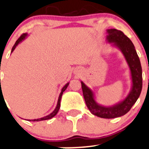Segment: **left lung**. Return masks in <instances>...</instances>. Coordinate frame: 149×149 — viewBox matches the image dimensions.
Wrapping results in <instances>:
<instances>
[{
    "mask_svg": "<svg viewBox=\"0 0 149 149\" xmlns=\"http://www.w3.org/2000/svg\"><path fill=\"white\" fill-rule=\"evenodd\" d=\"M106 33L107 42L122 52L128 64L131 72V90L123 100L111 106H105L96 102L95 93L92 89L82 81H81V84L86 105L92 114L109 119L124 116L136 103L142 90V68L134 45L129 38L121 31L116 29H107Z\"/></svg>",
    "mask_w": 149,
    "mask_h": 149,
    "instance_id": "obj_1",
    "label": "left lung"
}]
</instances>
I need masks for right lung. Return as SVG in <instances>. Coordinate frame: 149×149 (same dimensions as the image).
I'll return each instance as SVG.
<instances>
[{"label":"right lung","mask_w":149,"mask_h":149,"mask_svg":"<svg viewBox=\"0 0 149 149\" xmlns=\"http://www.w3.org/2000/svg\"><path fill=\"white\" fill-rule=\"evenodd\" d=\"M29 36V34L27 33H24V34L21 35V36H20L19 39H18L17 41H16V43H15V44L13 45V48H12V50H11V53L14 51V49H16V47H17L18 44H20V43L21 42V41H23L24 40V39H26V38L27 37V36ZM1 80V79H0ZM69 84H70V82H67V84H66L63 87H62V90H61V93L60 94H59V98H58V101H57V105H56V108H55L54 110V111L52 112V113H50V114H49L48 116H44V117L43 118H37V119H33V120H29V121H41V120H49V119H51L53 117H54L56 115V113H58V111H59V108H60V102H61V98H62V94H63V93L64 91H65L66 89L67 88V87H68Z\"/></svg>","instance_id":"add662e5"}]
</instances>
